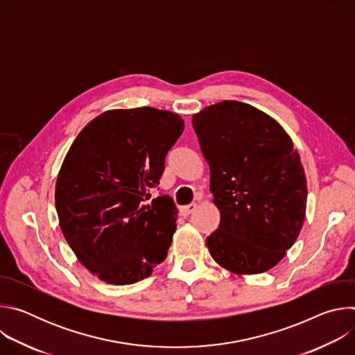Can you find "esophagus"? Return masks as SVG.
<instances>
[{"mask_svg":"<svg viewBox=\"0 0 355 355\" xmlns=\"http://www.w3.org/2000/svg\"><path fill=\"white\" fill-rule=\"evenodd\" d=\"M195 209H196V204H189V205L181 207V208H180V215H181V216H188V215H191Z\"/></svg>","mask_w":355,"mask_h":355,"instance_id":"obj_1","label":"esophagus"}]
</instances>
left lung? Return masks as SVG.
Instances as JSON below:
<instances>
[{
  "label": "left lung",
  "instance_id": "8db88e82",
  "mask_svg": "<svg viewBox=\"0 0 355 355\" xmlns=\"http://www.w3.org/2000/svg\"><path fill=\"white\" fill-rule=\"evenodd\" d=\"M192 126L220 211L207 237L214 260L234 274H261L296 241L306 214V177L293 143L267 114L239 101L207 107Z\"/></svg>",
  "mask_w": 355,
  "mask_h": 355
}]
</instances>
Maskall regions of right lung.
Listing matches in <instances>:
<instances>
[{
	"instance_id": "1",
	"label": "right lung",
	"mask_w": 355,
	"mask_h": 355,
	"mask_svg": "<svg viewBox=\"0 0 355 355\" xmlns=\"http://www.w3.org/2000/svg\"><path fill=\"white\" fill-rule=\"evenodd\" d=\"M182 130L168 111L114 110L92 119L66 155L55 195L60 227L78 261L107 284L141 281L167 257L178 211L168 195L144 199Z\"/></svg>"
}]
</instances>
